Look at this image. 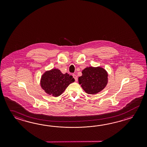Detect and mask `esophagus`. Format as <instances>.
<instances>
[{
	"label": "esophagus",
	"instance_id": "obj_1",
	"mask_svg": "<svg viewBox=\"0 0 147 147\" xmlns=\"http://www.w3.org/2000/svg\"><path fill=\"white\" fill-rule=\"evenodd\" d=\"M72 76H73V77H74V79H75V81H77V80H78V77H77V76L76 75H75V74H73Z\"/></svg>",
	"mask_w": 147,
	"mask_h": 147
}]
</instances>
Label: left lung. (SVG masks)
I'll return each mask as SVG.
<instances>
[{"instance_id":"8db88e82","label":"left lung","mask_w":147,"mask_h":147,"mask_svg":"<svg viewBox=\"0 0 147 147\" xmlns=\"http://www.w3.org/2000/svg\"><path fill=\"white\" fill-rule=\"evenodd\" d=\"M82 74L78 78V82L87 94L98 93L103 90L108 83V74L102 68L89 67L84 69Z\"/></svg>"}]
</instances>
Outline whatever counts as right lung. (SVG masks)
Here are the masks:
<instances>
[{"label": "right lung", "mask_w": 147, "mask_h": 147, "mask_svg": "<svg viewBox=\"0 0 147 147\" xmlns=\"http://www.w3.org/2000/svg\"><path fill=\"white\" fill-rule=\"evenodd\" d=\"M75 81L72 76L63 74L59 69H53L44 73L40 80L41 87L53 97L61 95L71 83Z\"/></svg>", "instance_id": "add662e5"}]
</instances>
